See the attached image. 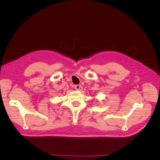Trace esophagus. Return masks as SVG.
Segmentation results:
<instances>
[{
    "mask_svg": "<svg viewBox=\"0 0 160 160\" xmlns=\"http://www.w3.org/2000/svg\"><path fill=\"white\" fill-rule=\"evenodd\" d=\"M74 88L76 90H79L81 88V85H75L74 86Z\"/></svg>",
    "mask_w": 160,
    "mask_h": 160,
    "instance_id": "34e87169",
    "label": "esophagus"
}]
</instances>
